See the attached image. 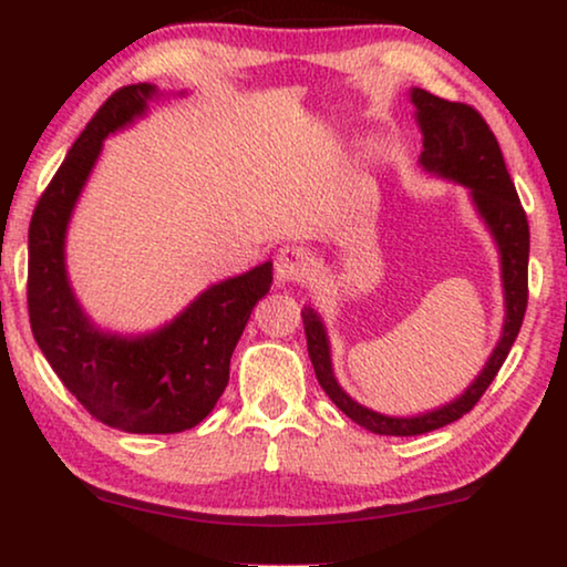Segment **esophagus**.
<instances>
[{
	"label": "esophagus",
	"mask_w": 567,
	"mask_h": 567,
	"mask_svg": "<svg viewBox=\"0 0 567 567\" xmlns=\"http://www.w3.org/2000/svg\"><path fill=\"white\" fill-rule=\"evenodd\" d=\"M311 274V256L301 245H286L276 256V278L281 284H303Z\"/></svg>",
	"instance_id": "1"
}]
</instances>
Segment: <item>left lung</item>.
<instances>
[{
    "instance_id": "left-lung-1",
    "label": "left lung",
    "mask_w": 567,
    "mask_h": 567,
    "mask_svg": "<svg viewBox=\"0 0 567 567\" xmlns=\"http://www.w3.org/2000/svg\"><path fill=\"white\" fill-rule=\"evenodd\" d=\"M412 104L416 106L414 117L422 130V155L420 166L426 174L447 178L467 188L471 202L483 225L488 227L494 237L498 258H502V286H504V330L498 338L488 363L475 375V381L450 404L434 409V412L416 416H389L379 414L373 409L358 404L350 393H344L342 385L334 379L332 371V352L330 338H327L322 317L311 307L301 309L303 332H307V350L315 365L317 381L322 385L327 396L334 401V406L342 414H348L352 422L365 426L375 434H396V437H412L440 430L450 422L461 420L463 414L478 404V399L486 393L491 381L496 379L498 368L512 350V344L519 334L524 311H527V266H529V225L524 215L519 196L512 176H508L502 147H498L494 133L486 125L473 106L463 102L440 100L424 89L409 92Z\"/></svg>"
}]
</instances>
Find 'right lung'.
<instances>
[{"label": "right lung", "instance_id": "1", "mask_svg": "<svg viewBox=\"0 0 567 567\" xmlns=\"http://www.w3.org/2000/svg\"><path fill=\"white\" fill-rule=\"evenodd\" d=\"M158 100V86L133 84L100 106L40 196L28 235V309L38 348L89 414L133 434L192 430L215 409L250 311L274 284L266 260L212 284L168 324L143 334L102 330L79 303L65 270L71 215L102 143Z\"/></svg>", "mask_w": 567, "mask_h": 567}]
</instances>
